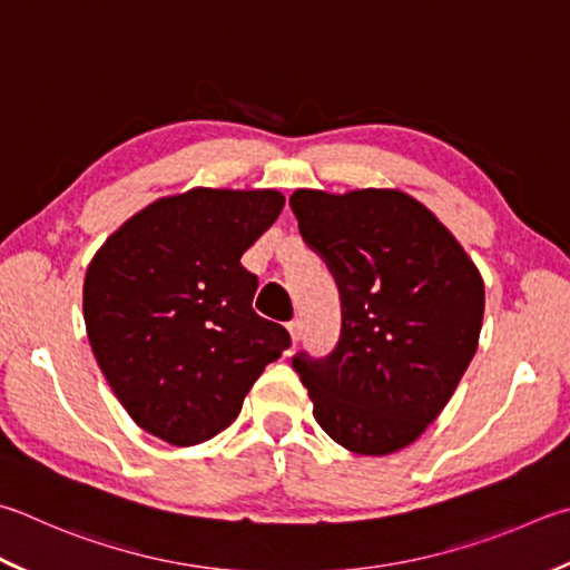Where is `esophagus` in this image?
<instances>
[{
  "mask_svg": "<svg viewBox=\"0 0 570 570\" xmlns=\"http://www.w3.org/2000/svg\"><path fill=\"white\" fill-rule=\"evenodd\" d=\"M302 331H304V326H302V321H292V324H288V334H292V341L296 344L298 338H302Z\"/></svg>",
  "mask_w": 570,
  "mask_h": 570,
  "instance_id": "1",
  "label": "esophagus"
}]
</instances>
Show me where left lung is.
Instances as JSON below:
<instances>
[{"label": "left lung", "instance_id": "obj_1", "mask_svg": "<svg viewBox=\"0 0 570 570\" xmlns=\"http://www.w3.org/2000/svg\"><path fill=\"white\" fill-rule=\"evenodd\" d=\"M288 204L344 298L334 354L294 358L314 419L361 456L406 449L446 409L479 348V266L401 189H296Z\"/></svg>", "mask_w": 570, "mask_h": 570}]
</instances>
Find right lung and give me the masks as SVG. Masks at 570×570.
Wrapping results in <instances>:
<instances>
[{
    "label": "right lung",
    "mask_w": 570,
    "mask_h": 570,
    "mask_svg": "<svg viewBox=\"0 0 570 570\" xmlns=\"http://www.w3.org/2000/svg\"><path fill=\"white\" fill-rule=\"evenodd\" d=\"M284 209L276 189L161 196L91 256L89 346L124 411L151 436L196 446L229 426L292 338L258 316L242 254Z\"/></svg>",
    "instance_id": "add662e5"
}]
</instances>
